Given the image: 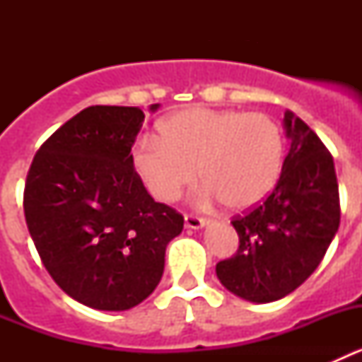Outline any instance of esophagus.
Returning a JSON list of instances; mask_svg holds the SVG:
<instances>
[{"label":"esophagus","mask_w":362,"mask_h":362,"mask_svg":"<svg viewBox=\"0 0 362 362\" xmlns=\"http://www.w3.org/2000/svg\"><path fill=\"white\" fill-rule=\"evenodd\" d=\"M206 223H209V221L204 219V217L194 216V214H187V216H185V226H187V228L199 230L203 228V226H206Z\"/></svg>","instance_id":"34e87169"}]
</instances>
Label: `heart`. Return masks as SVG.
<instances>
[{
  "mask_svg": "<svg viewBox=\"0 0 362 362\" xmlns=\"http://www.w3.org/2000/svg\"><path fill=\"white\" fill-rule=\"evenodd\" d=\"M134 168L152 196L172 203L197 177L203 201L246 212L276 190L283 174L284 136L267 114L187 108L158 123V136L139 139Z\"/></svg>",
  "mask_w": 362,
  "mask_h": 362,
  "instance_id": "obj_1",
  "label": "heart"
}]
</instances>
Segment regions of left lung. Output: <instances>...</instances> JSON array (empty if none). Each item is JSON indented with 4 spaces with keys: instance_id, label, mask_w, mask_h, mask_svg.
Returning <instances> with one entry per match:
<instances>
[{
    "instance_id": "left-lung-1",
    "label": "left lung",
    "mask_w": 362,
    "mask_h": 362,
    "mask_svg": "<svg viewBox=\"0 0 362 362\" xmlns=\"http://www.w3.org/2000/svg\"><path fill=\"white\" fill-rule=\"evenodd\" d=\"M283 124L290 150L279 183L264 203L232 221L239 248L216 267L221 284L250 303L283 299L305 283L341 219L332 153L292 110L284 112Z\"/></svg>"
}]
</instances>
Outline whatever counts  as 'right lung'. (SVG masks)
Wrapping results in <instances>:
<instances>
[{"instance_id":"add662e5","label":"right lung","mask_w":362,"mask_h":362,"mask_svg":"<svg viewBox=\"0 0 362 362\" xmlns=\"http://www.w3.org/2000/svg\"><path fill=\"white\" fill-rule=\"evenodd\" d=\"M143 121L137 107L85 108L41 145L27 175L25 219L45 268L95 310L143 303L183 230V216L156 203L134 170L130 150Z\"/></svg>"}]
</instances>
